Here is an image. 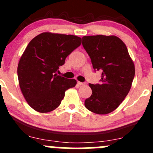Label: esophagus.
Instances as JSON below:
<instances>
[{
  "instance_id": "esophagus-1",
  "label": "esophagus",
  "mask_w": 153,
  "mask_h": 153,
  "mask_svg": "<svg viewBox=\"0 0 153 153\" xmlns=\"http://www.w3.org/2000/svg\"><path fill=\"white\" fill-rule=\"evenodd\" d=\"M78 84L79 85V86H83V85H85V83H82V82L78 81Z\"/></svg>"
}]
</instances>
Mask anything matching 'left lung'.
<instances>
[{
    "label": "left lung",
    "mask_w": 153,
    "mask_h": 153,
    "mask_svg": "<svg viewBox=\"0 0 153 153\" xmlns=\"http://www.w3.org/2000/svg\"><path fill=\"white\" fill-rule=\"evenodd\" d=\"M82 39L94 70L102 72L100 84H89L92 94L85 100V107L97 114H107L128 95L134 78V63L125 44L117 36L96 35Z\"/></svg>",
    "instance_id": "obj_1"
}]
</instances>
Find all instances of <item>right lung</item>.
<instances>
[{
  "label": "right lung",
  "mask_w": 153,
  "mask_h": 153,
  "mask_svg": "<svg viewBox=\"0 0 153 153\" xmlns=\"http://www.w3.org/2000/svg\"><path fill=\"white\" fill-rule=\"evenodd\" d=\"M81 44V37L51 32H43L28 43L19 61L17 75L22 94L33 110H55L65 91L75 87L76 80L59 76L56 72Z\"/></svg>",
  "instance_id": "1"
}]
</instances>
